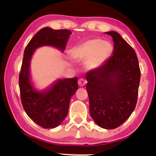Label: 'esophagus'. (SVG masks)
I'll list each match as a JSON object with an SVG mask.
<instances>
[{
	"label": "esophagus",
	"mask_w": 156,
	"mask_h": 156,
	"mask_svg": "<svg viewBox=\"0 0 156 156\" xmlns=\"http://www.w3.org/2000/svg\"><path fill=\"white\" fill-rule=\"evenodd\" d=\"M78 83L79 86L83 87V86H84L85 84H86L87 81L85 80H84V79H83V78H80V79H79V80H78Z\"/></svg>",
	"instance_id": "esophagus-1"
}]
</instances>
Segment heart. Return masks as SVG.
<instances>
[{"label": "heart", "instance_id": "obj_1", "mask_svg": "<svg viewBox=\"0 0 156 156\" xmlns=\"http://www.w3.org/2000/svg\"><path fill=\"white\" fill-rule=\"evenodd\" d=\"M112 51V47L108 41L100 39H91L73 48L71 56L77 61H85L87 70L100 68L109 58Z\"/></svg>", "mask_w": 156, "mask_h": 156}]
</instances>
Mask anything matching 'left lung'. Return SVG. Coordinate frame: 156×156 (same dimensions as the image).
<instances>
[{
  "instance_id": "obj_1",
  "label": "left lung",
  "mask_w": 156,
  "mask_h": 156,
  "mask_svg": "<svg viewBox=\"0 0 156 156\" xmlns=\"http://www.w3.org/2000/svg\"><path fill=\"white\" fill-rule=\"evenodd\" d=\"M105 33L113 39V55L100 68L87 73L86 90L91 117L101 128L113 129L134 110L141 72L133 48L118 32Z\"/></svg>"
}]
</instances>
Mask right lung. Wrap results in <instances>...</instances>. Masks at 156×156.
I'll use <instances>...</instances> for the list:
<instances>
[{
  "label": "right lung",
  "instance_id": "1",
  "mask_svg": "<svg viewBox=\"0 0 156 156\" xmlns=\"http://www.w3.org/2000/svg\"><path fill=\"white\" fill-rule=\"evenodd\" d=\"M69 30L44 27L32 37L24 51L19 86L22 104L30 119L44 129H54L66 119L70 100L78 89V78L57 79L47 88L34 87L30 73V63L35 50L49 46L63 53L70 35Z\"/></svg>",
  "mask_w": 156,
  "mask_h": 156
}]
</instances>
